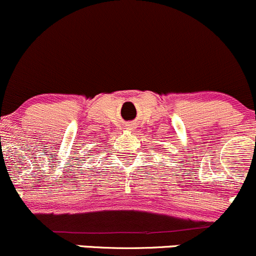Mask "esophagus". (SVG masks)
<instances>
[{"label":"esophagus","mask_w":256,"mask_h":256,"mask_svg":"<svg viewBox=\"0 0 256 256\" xmlns=\"http://www.w3.org/2000/svg\"><path fill=\"white\" fill-rule=\"evenodd\" d=\"M128 126H130V128H131V125H128Z\"/></svg>","instance_id":"34e87169"}]
</instances>
